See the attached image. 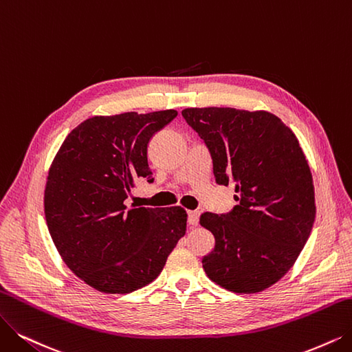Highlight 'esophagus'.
Here are the masks:
<instances>
[{
	"label": "esophagus",
	"instance_id": "34e87169",
	"mask_svg": "<svg viewBox=\"0 0 352 352\" xmlns=\"http://www.w3.org/2000/svg\"><path fill=\"white\" fill-rule=\"evenodd\" d=\"M199 222V212L198 210H189L188 212V223L190 225V227H196Z\"/></svg>",
	"mask_w": 352,
	"mask_h": 352
}]
</instances>
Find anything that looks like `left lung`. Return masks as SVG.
Returning a JSON list of instances; mask_svg holds the SVG:
<instances>
[{
	"mask_svg": "<svg viewBox=\"0 0 352 352\" xmlns=\"http://www.w3.org/2000/svg\"><path fill=\"white\" fill-rule=\"evenodd\" d=\"M182 116L205 142L217 184H232L238 202L228 214L201 215L215 236L204 270L230 292H263L292 269L314 227V180L299 140L267 111L209 107Z\"/></svg>",
	"mask_w": 352,
	"mask_h": 352,
	"instance_id": "left-lung-1",
	"label": "left lung"
}]
</instances>
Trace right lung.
<instances>
[{
	"mask_svg": "<svg viewBox=\"0 0 352 352\" xmlns=\"http://www.w3.org/2000/svg\"><path fill=\"white\" fill-rule=\"evenodd\" d=\"M177 111L92 117L65 138L49 168L45 215L65 264L102 293H131L151 283L186 232L184 208H129L138 180H154L151 137Z\"/></svg>",
	"mask_w": 352,
	"mask_h": 352,
	"instance_id": "right-lung-1",
	"label": "right lung"
}]
</instances>
